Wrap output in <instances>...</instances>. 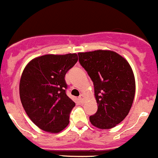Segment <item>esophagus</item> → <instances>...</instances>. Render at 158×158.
I'll return each instance as SVG.
<instances>
[{
	"mask_svg": "<svg viewBox=\"0 0 158 158\" xmlns=\"http://www.w3.org/2000/svg\"><path fill=\"white\" fill-rule=\"evenodd\" d=\"M85 95L81 94L80 96H79V100H80V101L81 102V103H83V102L85 101Z\"/></svg>",
	"mask_w": 158,
	"mask_h": 158,
	"instance_id": "1",
	"label": "esophagus"
}]
</instances>
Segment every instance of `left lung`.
<instances>
[{
	"mask_svg": "<svg viewBox=\"0 0 158 158\" xmlns=\"http://www.w3.org/2000/svg\"><path fill=\"white\" fill-rule=\"evenodd\" d=\"M79 62L94 85L98 109L89 117L99 129H111L128 115L135 94V75L129 62L108 50L81 52Z\"/></svg>",
	"mask_w": 158,
	"mask_h": 158,
	"instance_id": "left-lung-1",
	"label": "left lung"
}]
</instances>
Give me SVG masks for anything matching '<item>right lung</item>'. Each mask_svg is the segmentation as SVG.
I'll return each instance as SVG.
<instances>
[{
  "label": "right lung",
  "mask_w": 158,
  "mask_h": 158,
  "mask_svg": "<svg viewBox=\"0 0 158 158\" xmlns=\"http://www.w3.org/2000/svg\"><path fill=\"white\" fill-rule=\"evenodd\" d=\"M77 54H46L25 66L19 81L23 109L40 129L57 134L69 123L75 103L67 96L65 75L77 62Z\"/></svg>",
  "instance_id": "obj_1"
}]
</instances>
